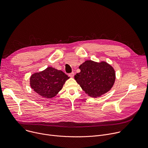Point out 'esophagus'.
<instances>
[{
    "label": "esophagus",
    "instance_id": "obj_1",
    "mask_svg": "<svg viewBox=\"0 0 148 148\" xmlns=\"http://www.w3.org/2000/svg\"><path fill=\"white\" fill-rule=\"evenodd\" d=\"M69 77H73L74 76V72H72V73H70L69 74Z\"/></svg>",
    "mask_w": 148,
    "mask_h": 148
}]
</instances>
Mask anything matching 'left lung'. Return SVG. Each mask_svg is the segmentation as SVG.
I'll list each match as a JSON object with an SVG mask.
<instances>
[{"label": "left lung", "mask_w": 148, "mask_h": 148, "mask_svg": "<svg viewBox=\"0 0 148 148\" xmlns=\"http://www.w3.org/2000/svg\"><path fill=\"white\" fill-rule=\"evenodd\" d=\"M81 71L74 79L81 88L92 97H98L109 91L115 80L113 67L107 62L87 60L79 67Z\"/></svg>", "instance_id": "8db88e82"}]
</instances>
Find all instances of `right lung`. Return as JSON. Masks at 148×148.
<instances>
[{
    "instance_id": "1",
    "label": "right lung",
    "mask_w": 148,
    "mask_h": 148,
    "mask_svg": "<svg viewBox=\"0 0 148 148\" xmlns=\"http://www.w3.org/2000/svg\"><path fill=\"white\" fill-rule=\"evenodd\" d=\"M70 77L61 70L53 67L33 74L30 79L32 88L40 95L46 98L55 97L62 89Z\"/></svg>"
}]
</instances>
